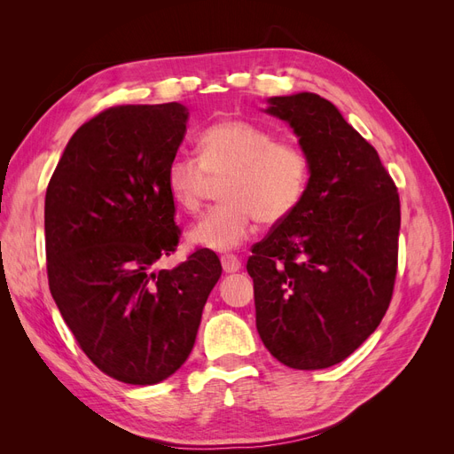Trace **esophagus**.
Wrapping results in <instances>:
<instances>
[{
    "mask_svg": "<svg viewBox=\"0 0 454 454\" xmlns=\"http://www.w3.org/2000/svg\"><path fill=\"white\" fill-rule=\"evenodd\" d=\"M222 267H223L225 272H237V270H240L242 263H240V259L237 255L227 254V255L222 257Z\"/></svg>",
    "mask_w": 454,
    "mask_h": 454,
    "instance_id": "34e87169",
    "label": "esophagus"
}]
</instances>
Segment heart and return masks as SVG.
<instances>
[{
    "mask_svg": "<svg viewBox=\"0 0 454 454\" xmlns=\"http://www.w3.org/2000/svg\"><path fill=\"white\" fill-rule=\"evenodd\" d=\"M223 180L222 199L189 229V244L214 252L240 246L255 219L286 222L303 202L310 159L295 142L242 119H225L202 130L199 157L177 155L167 167V189L177 208L197 212L212 180Z\"/></svg>",
    "mask_w": 454,
    "mask_h": 454,
    "instance_id": "heart-1",
    "label": "heart"
}]
</instances>
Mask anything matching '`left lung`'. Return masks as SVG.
<instances>
[{
	"mask_svg": "<svg viewBox=\"0 0 454 454\" xmlns=\"http://www.w3.org/2000/svg\"><path fill=\"white\" fill-rule=\"evenodd\" d=\"M310 159L299 208L252 248L255 325L287 367L335 365L375 332L397 272L400 195L377 149L322 96L269 98Z\"/></svg>",
	"mask_w": 454,
	"mask_h": 454,
	"instance_id": "1",
	"label": "left lung"
}]
</instances>
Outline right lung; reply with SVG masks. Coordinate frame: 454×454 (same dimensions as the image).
<instances>
[{"label": "right lung", "instance_id": "obj_1", "mask_svg": "<svg viewBox=\"0 0 454 454\" xmlns=\"http://www.w3.org/2000/svg\"><path fill=\"white\" fill-rule=\"evenodd\" d=\"M187 117L180 102L109 107L77 129L47 187L54 303L89 360L127 384H157L184 365L222 277L208 248L153 270L182 235L167 167Z\"/></svg>", "mask_w": 454, "mask_h": 454}]
</instances>
